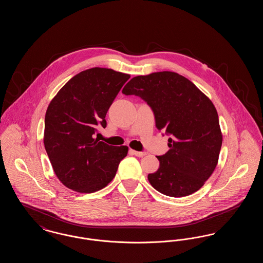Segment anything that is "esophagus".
<instances>
[{"mask_svg":"<svg viewBox=\"0 0 263 263\" xmlns=\"http://www.w3.org/2000/svg\"><path fill=\"white\" fill-rule=\"evenodd\" d=\"M130 154H132V155H134V156H136V157H139V158H142V157H144V156L147 155L146 152H138V151L134 150H130Z\"/></svg>","mask_w":263,"mask_h":263,"instance_id":"esophagus-1","label":"esophagus"}]
</instances>
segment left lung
<instances>
[{
	"label": "left lung",
	"instance_id": "8db88e82",
	"mask_svg": "<svg viewBox=\"0 0 263 263\" xmlns=\"http://www.w3.org/2000/svg\"><path fill=\"white\" fill-rule=\"evenodd\" d=\"M153 109L158 130H164L170 150L158 156L159 170L148 175L151 185L171 197L199 190L218 163L223 136L210 99L192 82L175 72L137 76L122 89Z\"/></svg>",
	"mask_w": 263,
	"mask_h": 263
}]
</instances>
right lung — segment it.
Segmentation results:
<instances>
[{"label": "right lung", "instance_id": "add662e5", "mask_svg": "<svg viewBox=\"0 0 263 263\" xmlns=\"http://www.w3.org/2000/svg\"><path fill=\"white\" fill-rule=\"evenodd\" d=\"M130 75L91 68L69 80L51 100L44 125V147L58 179L80 193L105 187L116 175L127 146L95 139L106 127L105 115Z\"/></svg>", "mask_w": 263, "mask_h": 263}]
</instances>
